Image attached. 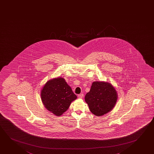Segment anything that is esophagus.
I'll list each match as a JSON object with an SVG mask.
<instances>
[{"instance_id":"obj_1","label":"esophagus","mask_w":154,"mask_h":154,"mask_svg":"<svg viewBox=\"0 0 154 154\" xmlns=\"http://www.w3.org/2000/svg\"><path fill=\"white\" fill-rule=\"evenodd\" d=\"M78 96L79 98H82L83 97V96H84V94H82H82H78Z\"/></svg>"}]
</instances>
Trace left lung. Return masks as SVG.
<instances>
[{"instance_id": "obj_1", "label": "left lung", "mask_w": 154, "mask_h": 154, "mask_svg": "<svg viewBox=\"0 0 154 154\" xmlns=\"http://www.w3.org/2000/svg\"><path fill=\"white\" fill-rule=\"evenodd\" d=\"M117 97L116 91L111 84L95 82L86 94L85 100L92 113L102 116L113 109Z\"/></svg>"}]
</instances>
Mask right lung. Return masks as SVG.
Listing matches in <instances>:
<instances>
[{
	"label": "right lung",
	"mask_w": 154,
	"mask_h": 154,
	"mask_svg": "<svg viewBox=\"0 0 154 154\" xmlns=\"http://www.w3.org/2000/svg\"><path fill=\"white\" fill-rule=\"evenodd\" d=\"M41 99L45 107L57 116H60L68 109L77 96L63 78L49 80L43 87Z\"/></svg>",
	"instance_id": "obj_1"
}]
</instances>
